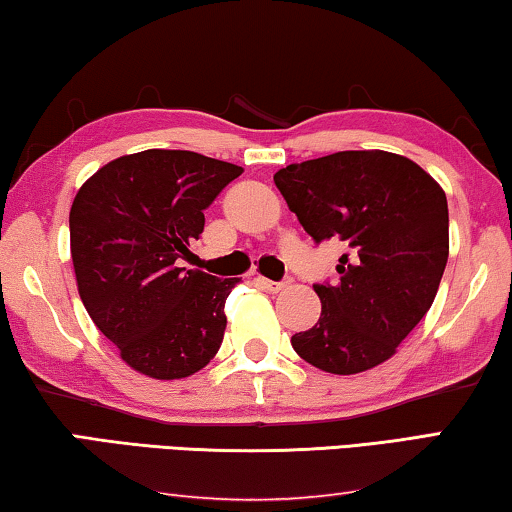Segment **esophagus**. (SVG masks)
Here are the masks:
<instances>
[{"label": "esophagus", "instance_id": "esophagus-1", "mask_svg": "<svg viewBox=\"0 0 512 512\" xmlns=\"http://www.w3.org/2000/svg\"><path fill=\"white\" fill-rule=\"evenodd\" d=\"M256 281L261 283L265 290H270V293H279V290H283V288L288 286V281H270V279H265V277H258Z\"/></svg>", "mask_w": 512, "mask_h": 512}]
</instances>
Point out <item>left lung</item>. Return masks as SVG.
Wrapping results in <instances>:
<instances>
[{"label":"left lung","mask_w":512,"mask_h":512,"mask_svg":"<svg viewBox=\"0 0 512 512\" xmlns=\"http://www.w3.org/2000/svg\"><path fill=\"white\" fill-rule=\"evenodd\" d=\"M274 185L313 240L350 247L336 286H313L322 311L290 338L295 352L334 375L380 366L435 302L448 261L444 190L410 157L387 151L288 164Z\"/></svg>","instance_id":"8db88e82"}]
</instances>
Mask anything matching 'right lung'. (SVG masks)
Returning a JSON list of instances; mask_svg holds the SVG:
<instances>
[{
  "instance_id": "add662e5",
  "label": "right lung",
  "mask_w": 512,
  "mask_h": 512,
  "mask_svg": "<svg viewBox=\"0 0 512 512\" xmlns=\"http://www.w3.org/2000/svg\"><path fill=\"white\" fill-rule=\"evenodd\" d=\"M240 174L215 157L151 148L107 162L77 192L68 217L77 290L137 373L180 380L217 355L240 279L178 261L203 233V210Z\"/></svg>"
}]
</instances>
